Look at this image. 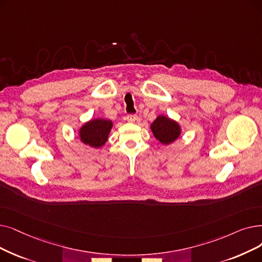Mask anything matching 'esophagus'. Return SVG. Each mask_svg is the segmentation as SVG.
Instances as JSON below:
<instances>
[{
    "instance_id": "esophagus-1",
    "label": "esophagus",
    "mask_w": 262,
    "mask_h": 262,
    "mask_svg": "<svg viewBox=\"0 0 262 262\" xmlns=\"http://www.w3.org/2000/svg\"><path fill=\"white\" fill-rule=\"evenodd\" d=\"M137 119H138V117L136 116V115H128V116L126 117V121H127V122H130V123L136 122V121H137Z\"/></svg>"
}]
</instances>
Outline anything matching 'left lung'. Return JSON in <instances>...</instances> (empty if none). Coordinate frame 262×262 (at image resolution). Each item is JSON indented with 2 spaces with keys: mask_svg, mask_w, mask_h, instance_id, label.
Listing matches in <instances>:
<instances>
[{
  "mask_svg": "<svg viewBox=\"0 0 262 262\" xmlns=\"http://www.w3.org/2000/svg\"><path fill=\"white\" fill-rule=\"evenodd\" d=\"M154 137L163 144H170L176 141L181 135V127L178 122L165 116H158L151 124Z\"/></svg>",
  "mask_w": 262,
  "mask_h": 262,
  "instance_id": "8db88e82",
  "label": "left lung"
}]
</instances>
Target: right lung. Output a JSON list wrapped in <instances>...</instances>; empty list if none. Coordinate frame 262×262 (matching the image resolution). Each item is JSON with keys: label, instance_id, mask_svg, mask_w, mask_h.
Instances as JSON below:
<instances>
[{"label": "right lung", "instance_id": "add662e5", "mask_svg": "<svg viewBox=\"0 0 262 262\" xmlns=\"http://www.w3.org/2000/svg\"><path fill=\"white\" fill-rule=\"evenodd\" d=\"M111 128L112 122L110 120L93 119L82 125L79 129V136H80L81 142L98 149L108 140Z\"/></svg>", "mask_w": 262, "mask_h": 262}]
</instances>
